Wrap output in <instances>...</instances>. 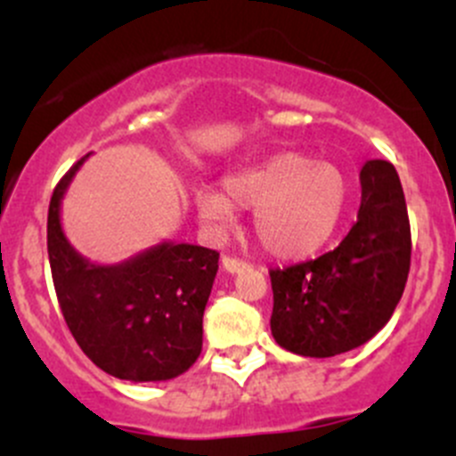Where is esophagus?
I'll return each instance as SVG.
<instances>
[{"instance_id":"obj_1","label":"esophagus","mask_w":456,"mask_h":456,"mask_svg":"<svg viewBox=\"0 0 456 456\" xmlns=\"http://www.w3.org/2000/svg\"><path fill=\"white\" fill-rule=\"evenodd\" d=\"M247 262L240 260V257H232V256H223V269L227 273H238L240 269H245Z\"/></svg>"}]
</instances>
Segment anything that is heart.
Listing matches in <instances>:
<instances>
[{
  "mask_svg": "<svg viewBox=\"0 0 456 456\" xmlns=\"http://www.w3.org/2000/svg\"><path fill=\"white\" fill-rule=\"evenodd\" d=\"M218 191H196L199 218L223 232L233 207L254 209V233L266 254L284 260L305 257L330 240L346 207L348 183L342 169L306 154L284 151L223 181Z\"/></svg>",
  "mask_w": 456,
  "mask_h": 456,
  "instance_id": "b5f03b06",
  "label": "heart"
}]
</instances>
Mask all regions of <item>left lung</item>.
<instances>
[{
  "label": "left lung",
  "mask_w": 456,
  "mask_h": 456,
  "mask_svg": "<svg viewBox=\"0 0 456 456\" xmlns=\"http://www.w3.org/2000/svg\"><path fill=\"white\" fill-rule=\"evenodd\" d=\"M357 223L329 254L273 269L271 333L287 351L333 357L379 333L411 271V223L397 169L369 160L360 172Z\"/></svg>",
  "instance_id": "left-lung-1"
}]
</instances>
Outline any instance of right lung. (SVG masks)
Segmentation results:
<instances>
[{
    "label": "right lung",
    "mask_w": 456,
    "mask_h": 456,
    "mask_svg": "<svg viewBox=\"0 0 456 456\" xmlns=\"http://www.w3.org/2000/svg\"><path fill=\"white\" fill-rule=\"evenodd\" d=\"M86 159L68 169L48 207V260L63 320L81 351L108 375L174 379L202 351V314L218 251L160 242L118 265L86 260L61 229V199Z\"/></svg>",
    "instance_id": "right-lung-1"
}]
</instances>
